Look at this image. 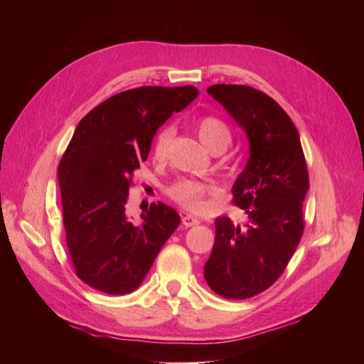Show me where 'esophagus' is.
Returning <instances> with one entry per match:
<instances>
[{"label": "esophagus", "mask_w": 364, "mask_h": 364, "mask_svg": "<svg viewBox=\"0 0 364 364\" xmlns=\"http://www.w3.org/2000/svg\"><path fill=\"white\" fill-rule=\"evenodd\" d=\"M181 221H183V225L186 226V228L196 226V225H199V223H200V220H199V218H196V217H193V215H184Z\"/></svg>", "instance_id": "34e87169"}]
</instances>
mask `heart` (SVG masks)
<instances>
[{
	"mask_svg": "<svg viewBox=\"0 0 364 364\" xmlns=\"http://www.w3.org/2000/svg\"><path fill=\"white\" fill-rule=\"evenodd\" d=\"M196 130L199 134V139L204 143L208 149H213L218 144H230L231 132L228 128L226 123L218 119V117L207 115L200 117L196 123ZM175 136V128L173 127H164L162 130L157 133L156 141H154L152 154L154 157L162 160L167 157L171 141ZM208 186L200 181L194 180H180L170 188V196L173 197L176 202H180L183 207L189 208V210L199 212L204 210L205 207V196L208 193Z\"/></svg>",
	"mask_w": 364,
	"mask_h": 364,
	"instance_id": "obj_1",
	"label": "heart"
}]
</instances>
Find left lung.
<instances>
[{
    "instance_id": "1",
    "label": "left lung",
    "mask_w": 364,
    "mask_h": 364,
    "mask_svg": "<svg viewBox=\"0 0 364 364\" xmlns=\"http://www.w3.org/2000/svg\"><path fill=\"white\" fill-rule=\"evenodd\" d=\"M249 139V159L232 184L244 225L215 220V242L204 278L225 299L244 300L276 282L304 234V204L310 188L305 156L294 122L278 102L244 85L207 90Z\"/></svg>"
}]
</instances>
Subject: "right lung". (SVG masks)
I'll list each match as a JSON object with an SVG mask.
<instances>
[{"instance_id":"right-lung-1","label":"right lung","mask_w":364,"mask_h":364,"mask_svg":"<svg viewBox=\"0 0 364 364\" xmlns=\"http://www.w3.org/2000/svg\"><path fill=\"white\" fill-rule=\"evenodd\" d=\"M197 95L191 85L141 86L109 97L77 125L58 180L72 263L97 291L133 292L180 225V215L162 202L141 213V223L127 217L125 205L159 127Z\"/></svg>"}]
</instances>
